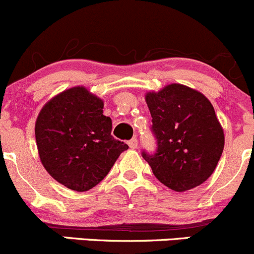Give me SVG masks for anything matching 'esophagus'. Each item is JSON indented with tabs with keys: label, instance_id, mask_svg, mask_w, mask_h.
I'll return each instance as SVG.
<instances>
[{
	"label": "esophagus",
	"instance_id": "1",
	"mask_svg": "<svg viewBox=\"0 0 254 254\" xmlns=\"http://www.w3.org/2000/svg\"><path fill=\"white\" fill-rule=\"evenodd\" d=\"M128 145L130 149H135L138 146V139L137 138H132L130 140H128Z\"/></svg>",
	"mask_w": 254,
	"mask_h": 254
}]
</instances>
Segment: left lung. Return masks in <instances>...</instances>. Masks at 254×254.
Here are the masks:
<instances>
[{
	"label": "left lung",
	"mask_w": 254,
	"mask_h": 254,
	"mask_svg": "<svg viewBox=\"0 0 254 254\" xmlns=\"http://www.w3.org/2000/svg\"><path fill=\"white\" fill-rule=\"evenodd\" d=\"M156 151L142 155L170 190L185 192L205 182L224 150V130L210 101L199 91L169 84L145 95Z\"/></svg>",
	"instance_id": "8db88e82"
}]
</instances>
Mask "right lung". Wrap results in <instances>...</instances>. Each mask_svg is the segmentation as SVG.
Returning a JSON list of instances; mask_svg holds the SVG:
<instances>
[{"label":"right lung","instance_id":"right-lung-1","mask_svg":"<svg viewBox=\"0 0 254 254\" xmlns=\"http://www.w3.org/2000/svg\"><path fill=\"white\" fill-rule=\"evenodd\" d=\"M104 101L87 88L62 91L45 104L35 122L39 156L57 182L77 192L95 187L128 145L111 135Z\"/></svg>","mask_w":254,"mask_h":254}]
</instances>
